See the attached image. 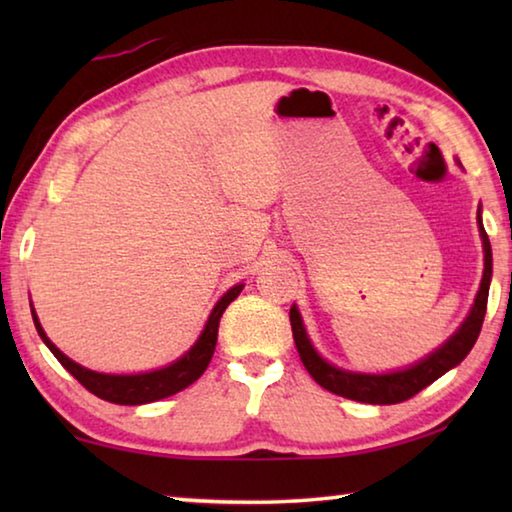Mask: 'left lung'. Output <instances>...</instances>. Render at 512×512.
Segmentation results:
<instances>
[{
    "label": "left lung",
    "instance_id": "8db88e82",
    "mask_svg": "<svg viewBox=\"0 0 512 512\" xmlns=\"http://www.w3.org/2000/svg\"><path fill=\"white\" fill-rule=\"evenodd\" d=\"M476 219H479V232L483 239L485 268H483L479 293H476L474 298V305L470 309V314H467V318L463 320V325L454 332V336H449V339L440 345L436 352H431L429 357H424L411 368L386 372V375H366V372H350V370L332 366V363H327L314 350V345H311L307 336V329L302 325L300 311L296 309V305L291 307L289 318H291V329H293V341H296L300 361L305 363L307 372L314 377L316 384L323 386L329 393L348 397V400H354V402L397 404V402L411 400L413 395H418L422 388H427L438 377H443L447 370L458 366V363L470 354L476 339H479L485 309H488V291H490V277H492V248L481 223V210L476 212Z\"/></svg>",
    "mask_w": 512,
    "mask_h": 512
}]
</instances>
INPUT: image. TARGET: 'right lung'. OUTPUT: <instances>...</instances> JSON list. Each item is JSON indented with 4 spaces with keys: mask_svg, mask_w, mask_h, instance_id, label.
<instances>
[{
    "mask_svg": "<svg viewBox=\"0 0 512 512\" xmlns=\"http://www.w3.org/2000/svg\"><path fill=\"white\" fill-rule=\"evenodd\" d=\"M241 289H244V284H235L228 293H223V298L216 302L210 318H207L198 341L183 354V357L173 361L171 366H164L160 370H151V372H140V375H106V372H94L79 366V363L65 357V354L47 339L36 311L31 309V314H33V323H36L40 339L45 341L51 354H54V357L63 363V368L67 372H72V375L79 379L90 393L112 404L137 406V404L158 402L169 395H176L178 391H183V388H187L189 384H194V381L203 375L205 368L210 366L212 354L216 348L219 320L223 316V311L228 309L230 302L239 296Z\"/></svg>",
    "mask_w": 512,
    "mask_h": 512,
    "instance_id": "obj_1",
    "label": "right lung"
}]
</instances>
